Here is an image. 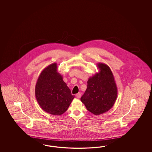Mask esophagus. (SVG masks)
I'll list each match as a JSON object with an SVG mask.
<instances>
[{
  "label": "esophagus",
  "instance_id": "obj_1",
  "mask_svg": "<svg viewBox=\"0 0 152 152\" xmlns=\"http://www.w3.org/2000/svg\"><path fill=\"white\" fill-rule=\"evenodd\" d=\"M81 93L80 92H78V93H77L76 95V97L78 98V99H80V97H81Z\"/></svg>",
  "mask_w": 152,
  "mask_h": 152
}]
</instances>
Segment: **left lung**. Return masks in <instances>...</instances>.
<instances>
[{"label":"left lung","mask_w":152,"mask_h":152,"mask_svg":"<svg viewBox=\"0 0 152 152\" xmlns=\"http://www.w3.org/2000/svg\"><path fill=\"white\" fill-rule=\"evenodd\" d=\"M99 73L88 80L87 88L81 101L88 111L94 115H100L109 110L115 103L118 90L110 67L99 63Z\"/></svg>","instance_id":"obj_1"}]
</instances>
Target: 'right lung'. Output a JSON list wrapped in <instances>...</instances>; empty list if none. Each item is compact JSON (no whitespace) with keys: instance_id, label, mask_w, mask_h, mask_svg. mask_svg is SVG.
<instances>
[{"instance_id":"1","label":"right lung","mask_w":152,"mask_h":152,"mask_svg":"<svg viewBox=\"0 0 152 152\" xmlns=\"http://www.w3.org/2000/svg\"><path fill=\"white\" fill-rule=\"evenodd\" d=\"M57 64H52L42 71L35 88L37 101L43 110L52 115L63 114L75 96L57 72Z\"/></svg>"}]
</instances>
